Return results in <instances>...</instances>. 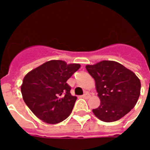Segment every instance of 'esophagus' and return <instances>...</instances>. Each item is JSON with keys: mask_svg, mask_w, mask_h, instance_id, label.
<instances>
[{"mask_svg": "<svg viewBox=\"0 0 150 150\" xmlns=\"http://www.w3.org/2000/svg\"><path fill=\"white\" fill-rule=\"evenodd\" d=\"M89 97H90L89 93H88V92H86V93L82 96V98H88Z\"/></svg>", "mask_w": 150, "mask_h": 150, "instance_id": "esophagus-1", "label": "esophagus"}]
</instances>
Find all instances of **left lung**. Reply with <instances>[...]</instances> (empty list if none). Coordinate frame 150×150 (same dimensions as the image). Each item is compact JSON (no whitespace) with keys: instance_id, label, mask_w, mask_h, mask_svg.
Here are the masks:
<instances>
[{"instance_id":"obj_1","label":"left lung","mask_w":150,"mask_h":150,"mask_svg":"<svg viewBox=\"0 0 150 150\" xmlns=\"http://www.w3.org/2000/svg\"><path fill=\"white\" fill-rule=\"evenodd\" d=\"M86 68L95 79L100 98V106L92 110L99 120L117 121L134 107L140 94V81L134 73L113 61H102Z\"/></svg>"}]
</instances>
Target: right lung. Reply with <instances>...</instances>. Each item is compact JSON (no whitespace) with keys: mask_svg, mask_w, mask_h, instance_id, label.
<instances>
[{"mask_svg":"<svg viewBox=\"0 0 150 150\" xmlns=\"http://www.w3.org/2000/svg\"><path fill=\"white\" fill-rule=\"evenodd\" d=\"M79 67V64L52 60L26 74L21 86L22 98L37 117L56 124L70 116L76 97L71 95L67 80Z\"/></svg>","mask_w":150,"mask_h":150,"instance_id":"1","label":"right lung"}]
</instances>
